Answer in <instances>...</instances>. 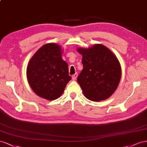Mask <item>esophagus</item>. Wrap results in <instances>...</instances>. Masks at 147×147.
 <instances>
[{"label": "esophagus", "mask_w": 147, "mask_h": 147, "mask_svg": "<svg viewBox=\"0 0 147 147\" xmlns=\"http://www.w3.org/2000/svg\"><path fill=\"white\" fill-rule=\"evenodd\" d=\"M78 73H75L74 75H73V76H72V79L73 80H76V78H77V77H78Z\"/></svg>", "instance_id": "34e87169"}]
</instances>
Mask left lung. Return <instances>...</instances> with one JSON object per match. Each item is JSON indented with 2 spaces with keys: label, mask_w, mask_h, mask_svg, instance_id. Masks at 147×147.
Here are the masks:
<instances>
[{
  "label": "left lung",
  "mask_w": 147,
  "mask_h": 147,
  "mask_svg": "<svg viewBox=\"0 0 147 147\" xmlns=\"http://www.w3.org/2000/svg\"><path fill=\"white\" fill-rule=\"evenodd\" d=\"M82 55L83 69L78 77L85 97L91 101L108 98L118 87L121 67L116 56L105 46L97 44L91 47H79Z\"/></svg>",
  "instance_id": "8db88e82"
}]
</instances>
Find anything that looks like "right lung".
<instances>
[{"mask_svg": "<svg viewBox=\"0 0 147 147\" xmlns=\"http://www.w3.org/2000/svg\"><path fill=\"white\" fill-rule=\"evenodd\" d=\"M63 51L60 45L46 44L29 61L28 81L32 90L41 98L47 100L59 98L71 79L68 64L61 58Z\"/></svg>", "mask_w": 147, "mask_h": 147, "instance_id": "obj_1", "label": "right lung"}]
</instances>
